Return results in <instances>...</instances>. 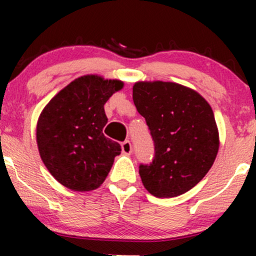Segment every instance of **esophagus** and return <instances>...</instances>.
Wrapping results in <instances>:
<instances>
[{
  "instance_id": "esophagus-1",
  "label": "esophagus",
  "mask_w": 256,
  "mask_h": 256,
  "mask_svg": "<svg viewBox=\"0 0 256 256\" xmlns=\"http://www.w3.org/2000/svg\"><path fill=\"white\" fill-rule=\"evenodd\" d=\"M121 150H122V152L125 154H131V152H132V146H131L130 141H124V142L121 144Z\"/></svg>"
}]
</instances>
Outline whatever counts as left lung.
Wrapping results in <instances>:
<instances>
[{"label": "left lung", "instance_id": "8db88e82", "mask_svg": "<svg viewBox=\"0 0 256 256\" xmlns=\"http://www.w3.org/2000/svg\"><path fill=\"white\" fill-rule=\"evenodd\" d=\"M132 99L154 142V157L141 164L144 187L152 196L172 198L192 190L213 166L219 132L207 100L171 82H138Z\"/></svg>", "mask_w": 256, "mask_h": 256}]
</instances>
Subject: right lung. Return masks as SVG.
<instances>
[{
    "mask_svg": "<svg viewBox=\"0 0 256 256\" xmlns=\"http://www.w3.org/2000/svg\"><path fill=\"white\" fill-rule=\"evenodd\" d=\"M124 88L118 79L82 76L54 95L37 121V146L43 164L64 187L76 192L99 188L121 146L105 138L104 105Z\"/></svg>",
    "mask_w": 256,
    "mask_h": 256,
    "instance_id": "right-lung-1",
    "label": "right lung"
}]
</instances>
